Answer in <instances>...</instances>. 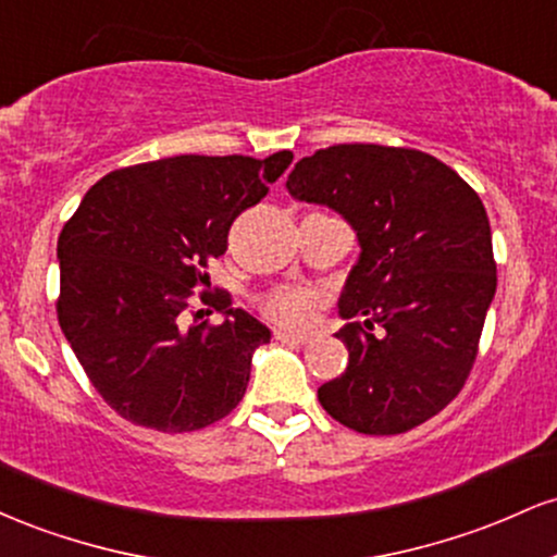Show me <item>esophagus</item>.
Here are the masks:
<instances>
[{
	"mask_svg": "<svg viewBox=\"0 0 557 557\" xmlns=\"http://www.w3.org/2000/svg\"><path fill=\"white\" fill-rule=\"evenodd\" d=\"M274 341L287 343V345H304L309 337L306 335H296V332H287V330H274Z\"/></svg>",
	"mask_w": 557,
	"mask_h": 557,
	"instance_id": "obj_1",
	"label": "esophagus"
}]
</instances>
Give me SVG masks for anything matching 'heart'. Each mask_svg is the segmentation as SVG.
Segmentation results:
<instances>
[{
    "mask_svg": "<svg viewBox=\"0 0 557 557\" xmlns=\"http://www.w3.org/2000/svg\"><path fill=\"white\" fill-rule=\"evenodd\" d=\"M319 293L304 285H285L277 287L267 298L264 309L270 319H274L283 327H306L319 309Z\"/></svg>",
    "mask_w": 557,
    "mask_h": 557,
    "instance_id": "b5f03b06",
    "label": "heart"
}]
</instances>
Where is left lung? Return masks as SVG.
<instances>
[{"instance_id":"1","label":"left lung","mask_w":557,"mask_h":557,"mask_svg":"<svg viewBox=\"0 0 557 557\" xmlns=\"http://www.w3.org/2000/svg\"><path fill=\"white\" fill-rule=\"evenodd\" d=\"M285 185L343 214L361 246L337 300L350 319L335 332L348 367L319 387V403L361 434L424 424L469 380L495 298L482 198L440 159L376 144L319 149Z\"/></svg>"}]
</instances>
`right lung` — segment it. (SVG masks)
Listing matches in <instances>:
<instances>
[{
	"mask_svg": "<svg viewBox=\"0 0 557 557\" xmlns=\"http://www.w3.org/2000/svg\"><path fill=\"white\" fill-rule=\"evenodd\" d=\"M293 162L183 154L114 170L83 196L57 240V319L96 393L157 432H194L243 400L270 330L209 283L235 216ZM194 295L226 317L184 327Z\"/></svg>",
	"mask_w": 557,
	"mask_h": 557,
	"instance_id": "1",
	"label": "right lung"
}]
</instances>
